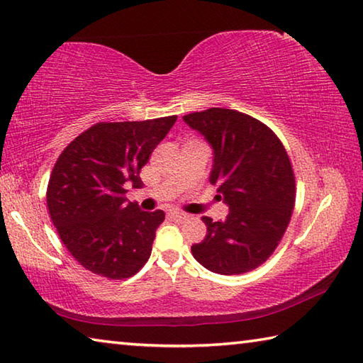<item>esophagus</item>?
<instances>
[{
    "label": "esophagus",
    "instance_id": "esophagus-1",
    "mask_svg": "<svg viewBox=\"0 0 363 363\" xmlns=\"http://www.w3.org/2000/svg\"><path fill=\"white\" fill-rule=\"evenodd\" d=\"M169 217H171V219H173V220H179V222H182V220H186L189 216H187V214H184V213H177V211H173V213L169 214Z\"/></svg>",
    "mask_w": 363,
    "mask_h": 363
}]
</instances>
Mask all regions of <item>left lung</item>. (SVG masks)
Listing matches in <instances>:
<instances>
[{"instance_id":"obj_1","label":"left lung","mask_w":363,"mask_h":363,"mask_svg":"<svg viewBox=\"0 0 363 363\" xmlns=\"http://www.w3.org/2000/svg\"><path fill=\"white\" fill-rule=\"evenodd\" d=\"M182 121L213 149L209 182L230 211L225 220L201 217L206 236L192 254L213 273L250 272L274 252L291 220L295 179L286 149L267 125L235 109L211 108Z\"/></svg>"}]
</instances>
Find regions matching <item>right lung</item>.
I'll list each match as a JSON object with an SVG mask.
<instances>
[{"label":"right lung","mask_w":363,"mask_h":363,"mask_svg":"<svg viewBox=\"0 0 363 363\" xmlns=\"http://www.w3.org/2000/svg\"><path fill=\"white\" fill-rule=\"evenodd\" d=\"M96 123L68 144L48 186V208L63 245L89 272L125 279L147 262L163 211H141L125 199L140 171L176 122Z\"/></svg>","instance_id":"1"}]
</instances>
